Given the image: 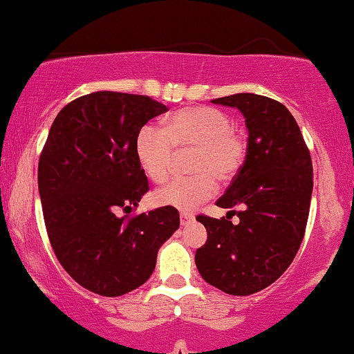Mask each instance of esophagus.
<instances>
[{"mask_svg": "<svg viewBox=\"0 0 354 354\" xmlns=\"http://www.w3.org/2000/svg\"><path fill=\"white\" fill-rule=\"evenodd\" d=\"M180 218H181V225H187V223L194 218V216H192V214H187V212H181Z\"/></svg>", "mask_w": 354, "mask_h": 354, "instance_id": "obj_1", "label": "esophagus"}]
</instances>
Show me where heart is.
<instances>
[{"label":"heart","instance_id":"b5f03b06","mask_svg":"<svg viewBox=\"0 0 354 354\" xmlns=\"http://www.w3.org/2000/svg\"><path fill=\"white\" fill-rule=\"evenodd\" d=\"M230 115L212 106H192L169 115L165 129L147 124L136 138L140 168L155 183L168 180L176 151H191L192 176L178 178L153 192L160 207L191 212L217 192V181H232L240 171L247 142L235 132Z\"/></svg>","mask_w":354,"mask_h":354}]
</instances>
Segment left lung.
<instances>
[{
  "instance_id": "left-lung-1",
  "label": "left lung",
  "mask_w": 354,
  "mask_h": 354,
  "mask_svg": "<svg viewBox=\"0 0 354 354\" xmlns=\"http://www.w3.org/2000/svg\"><path fill=\"white\" fill-rule=\"evenodd\" d=\"M214 104L239 109L248 131L247 155L225 194L222 209L240 218L198 216L207 241L196 252L205 283L250 296L288 270L306 234L314 171L301 129L289 109L271 97L239 93Z\"/></svg>"
}]
</instances>
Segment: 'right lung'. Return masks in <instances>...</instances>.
Segmentation results:
<instances>
[{
    "label": "right lung",
    "mask_w": 354,
    "mask_h": 354,
    "mask_svg": "<svg viewBox=\"0 0 354 354\" xmlns=\"http://www.w3.org/2000/svg\"><path fill=\"white\" fill-rule=\"evenodd\" d=\"M167 106L149 96L96 91L58 113L39 160L48 240L64 270L91 292L118 297L151 276L180 214L158 207L119 217L149 191L137 133Z\"/></svg>",
    "instance_id": "obj_1"
}]
</instances>
